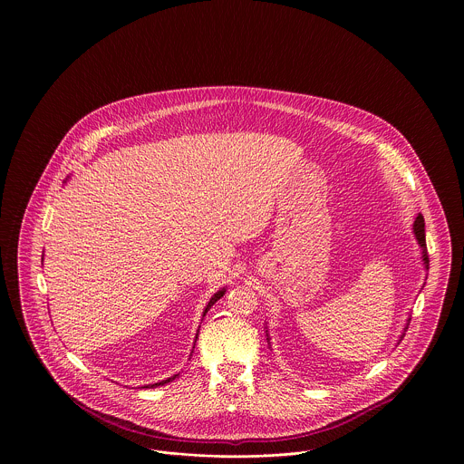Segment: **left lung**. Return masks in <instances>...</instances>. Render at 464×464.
<instances>
[{
	"label": "left lung",
	"instance_id": "left-lung-1",
	"mask_svg": "<svg viewBox=\"0 0 464 464\" xmlns=\"http://www.w3.org/2000/svg\"><path fill=\"white\" fill-rule=\"evenodd\" d=\"M412 232H414V237H416V241H418V245H420V248H421V261H423V266H425V269H429V254H427V243H425V221H423V216H421V214L416 216L414 225H412ZM409 320H411V318H407V325H409ZM407 325H405V329H407ZM401 335H403V334H401Z\"/></svg>",
	"mask_w": 464,
	"mask_h": 464
}]
</instances>
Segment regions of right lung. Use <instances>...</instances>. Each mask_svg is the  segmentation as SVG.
<instances>
[{
  "mask_svg": "<svg viewBox=\"0 0 464 464\" xmlns=\"http://www.w3.org/2000/svg\"><path fill=\"white\" fill-rule=\"evenodd\" d=\"M223 295H225V287H223V289H219V291H218V293L208 300V304H207V307H205V311H203V316L207 314V311H208V309H210V307H212V305H214V304H216ZM197 337H198V334H197ZM177 377H179V375H173V377H169V379H166V381H160V382H155V384H148V386H144V388H157V386H164V384H168V382L175 381Z\"/></svg>",
  "mask_w": 464,
  "mask_h": 464,
  "instance_id": "right-lung-1",
  "label": "right lung"
}]
</instances>
